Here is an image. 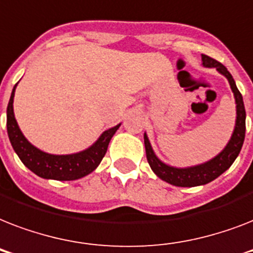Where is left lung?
I'll return each mask as SVG.
<instances>
[{"label":"left lung","instance_id":"8db88e82","mask_svg":"<svg viewBox=\"0 0 253 253\" xmlns=\"http://www.w3.org/2000/svg\"><path fill=\"white\" fill-rule=\"evenodd\" d=\"M202 65L205 68H215L220 75H223L227 79L230 87L234 93V98H235V127L232 131L231 138L223 150L220 151L216 156H214L208 162L202 163V164L177 168V167L166 164L156 156L154 148L151 146L150 139L144 132L146 155L151 169L163 181H166L170 185H174V186H181V188H192V186L209 184L212 180H215L216 177H219L222 173L226 172L232 166V163L235 162V159L238 158V155L243 147L244 136H246V109H244L243 97L240 94V91L238 90L231 73L228 72L227 68L223 64H220L219 61L214 60L206 55H202Z\"/></svg>","mask_w":253,"mask_h":253}]
</instances>
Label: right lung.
Instances as JSON below:
<instances>
[{"mask_svg":"<svg viewBox=\"0 0 253 253\" xmlns=\"http://www.w3.org/2000/svg\"><path fill=\"white\" fill-rule=\"evenodd\" d=\"M17 85L18 84H15V86L13 87L7 110H6V127H7L10 143L15 154L18 155V158L21 159V162L37 176L47 178V180H79L81 177H85L93 172L99 166V163L106 154L109 143L113 135L115 134V131L121 126V123L109 130L103 131L90 147H87L80 152L69 155L48 154L31 144L18 126L13 107L14 93H15Z\"/></svg>","mask_w":253,"mask_h":253,"instance_id":"right-lung-1","label":"right lung"}]
</instances>
